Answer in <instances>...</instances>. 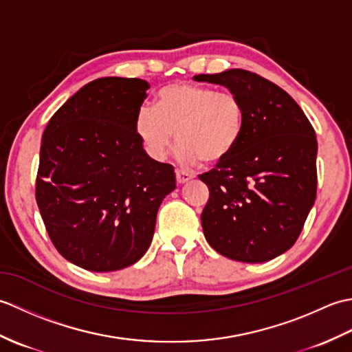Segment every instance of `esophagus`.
Masks as SVG:
<instances>
[{"label": "esophagus", "mask_w": 352, "mask_h": 352, "mask_svg": "<svg viewBox=\"0 0 352 352\" xmlns=\"http://www.w3.org/2000/svg\"><path fill=\"white\" fill-rule=\"evenodd\" d=\"M175 178H177V183L178 184H184V183H188L192 177L189 174H186V172L177 169L175 170Z\"/></svg>", "instance_id": "34e87169"}]
</instances>
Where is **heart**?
<instances>
[{
  "label": "heart",
  "mask_w": 352,
  "mask_h": 352,
  "mask_svg": "<svg viewBox=\"0 0 352 352\" xmlns=\"http://www.w3.org/2000/svg\"><path fill=\"white\" fill-rule=\"evenodd\" d=\"M245 111L234 94L177 83L157 94L154 109L142 107L134 130L145 153L163 160L177 136L184 163L218 164L234 153L243 134Z\"/></svg>",
  "instance_id": "b5f03b06"
}]
</instances>
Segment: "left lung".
Returning a JSON list of instances; mask_svg holds the SVG:
<instances>
[{"label": "left lung", "instance_id": "8db88e82", "mask_svg": "<svg viewBox=\"0 0 352 352\" xmlns=\"http://www.w3.org/2000/svg\"><path fill=\"white\" fill-rule=\"evenodd\" d=\"M241 100L243 134L234 153L199 175L210 190L201 213L204 236L231 260L263 263L300 237L316 199V134L292 96L243 69L199 74Z\"/></svg>", "mask_w": 352, "mask_h": 352}]
</instances>
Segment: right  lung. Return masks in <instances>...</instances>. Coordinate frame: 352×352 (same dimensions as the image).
Returning a JSON list of instances; mask_svg holds the SVG:
<instances>
[{
	"label": "right lung",
	"mask_w": 352,
	"mask_h": 352,
	"mask_svg": "<svg viewBox=\"0 0 352 352\" xmlns=\"http://www.w3.org/2000/svg\"><path fill=\"white\" fill-rule=\"evenodd\" d=\"M148 81L104 77L74 94L43 131L36 201L51 242L87 271L111 272L151 245L175 172L151 159L134 130Z\"/></svg>",
	"instance_id": "1"
}]
</instances>
